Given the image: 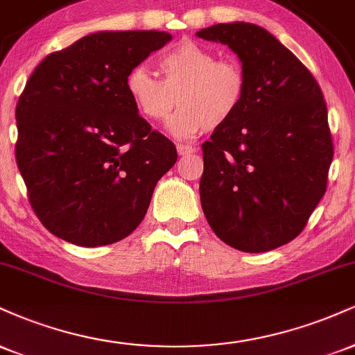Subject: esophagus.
Returning <instances> with one entry per match:
<instances>
[{
  "label": "esophagus",
  "mask_w": 355,
  "mask_h": 355,
  "mask_svg": "<svg viewBox=\"0 0 355 355\" xmlns=\"http://www.w3.org/2000/svg\"><path fill=\"white\" fill-rule=\"evenodd\" d=\"M177 152L178 155H190V153H195L197 152V148L191 145H177Z\"/></svg>",
  "instance_id": "obj_1"
}]
</instances>
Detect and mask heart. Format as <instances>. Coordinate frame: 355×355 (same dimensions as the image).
I'll return each instance as SVG.
<instances>
[{"label": "heart", "instance_id": "b5f03b06", "mask_svg": "<svg viewBox=\"0 0 355 355\" xmlns=\"http://www.w3.org/2000/svg\"><path fill=\"white\" fill-rule=\"evenodd\" d=\"M164 78L144 64L126 75V93L141 116L160 123L180 110L168 123L175 137L190 138L218 128L237 115L245 100L247 78L234 60H217L214 51L193 42H182L158 60Z\"/></svg>", "mask_w": 355, "mask_h": 355}]
</instances>
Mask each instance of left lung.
Here are the masks:
<instances>
[{"instance_id": "8db88e82", "label": "left lung", "mask_w": 355, "mask_h": 355, "mask_svg": "<svg viewBox=\"0 0 355 355\" xmlns=\"http://www.w3.org/2000/svg\"><path fill=\"white\" fill-rule=\"evenodd\" d=\"M197 36L237 53L247 78L237 115L202 145L203 214L227 245L274 250L304 230L327 189L334 145L324 95L262 26L220 23Z\"/></svg>"}]
</instances>
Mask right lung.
<instances>
[{
  "mask_svg": "<svg viewBox=\"0 0 355 355\" xmlns=\"http://www.w3.org/2000/svg\"><path fill=\"white\" fill-rule=\"evenodd\" d=\"M172 40L98 31L48 55L16 105V164L36 217L56 237L100 247L140 225L177 148L126 93V75Z\"/></svg>",
  "mask_w": 355,
  "mask_h": 355,
  "instance_id": "1",
  "label": "right lung"
}]
</instances>
